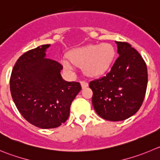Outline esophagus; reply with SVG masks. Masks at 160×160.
<instances>
[{
	"mask_svg": "<svg viewBox=\"0 0 160 160\" xmlns=\"http://www.w3.org/2000/svg\"><path fill=\"white\" fill-rule=\"evenodd\" d=\"M80 83H81V86L82 87V89H85V88H86L88 86H89L88 82H86L85 81H81L80 82Z\"/></svg>",
	"mask_w": 160,
	"mask_h": 160,
	"instance_id": "1",
	"label": "esophagus"
}]
</instances>
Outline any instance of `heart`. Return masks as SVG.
I'll return each mask as SVG.
<instances>
[{"instance_id":"obj_1","label":"heart","mask_w":160,"mask_h":160,"mask_svg":"<svg viewBox=\"0 0 160 160\" xmlns=\"http://www.w3.org/2000/svg\"><path fill=\"white\" fill-rule=\"evenodd\" d=\"M115 56V49L108 43L89 45L73 49L68 52V58H63L61 63L63 68L72 71L74 65L82 66L87 75L98 76L109 68Z\"/></svg>"}]
</instances>
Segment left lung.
Listing matches in <instances>:
<instances>
[{"label":"left lung","mask_w":160,"mask_h":160,"mask_svg":"<svg viewBox=\"0 0 160 160\" xmlns=\"http://www.w3.org/2000/svg\"><path fill=\"white\" fill-rule=\"evenodd\" d=\"M119 55L111 71L89 82L96 112L108 121H122L140 109L148 84L147 66L127 42H115Z\"/></svg>","instance_id":"8db88e82"}]
</instances>
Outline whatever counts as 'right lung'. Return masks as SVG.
<instances>
[{"mask_svg": "<svg viewBox=\"0 0 160 160\" xmlns=\"http://www.w3.org/2000/svg\"><path fill=\"white\" fill-rule=\"evenodd\" d=\"M50 45L29 50L18 59L10 78V91L16 108L30 124L42 129L61 126L68 120L73 100L82 89L66 82L63 66L45 58Z\"/></svg>", "mask_w": 160, "mask_h": 160, "instance_id": "add662e5", "label": "right lung"}]
</instances>
